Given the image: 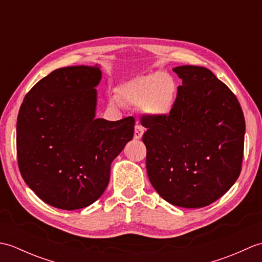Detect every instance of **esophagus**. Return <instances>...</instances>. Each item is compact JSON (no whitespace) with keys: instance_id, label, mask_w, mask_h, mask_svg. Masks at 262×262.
Here are the masks:
<instances>
[{"instance_id":"obj_1","label":"esophagus","mask_w":262,"mask_h":262,"mask_svg":"<svg viewBox=\"0 0 262 262\" xmlns=\"http://www.w3.org/2000/svg\"><path fill=\"white\" fill-rule=\"evenodd\" d=\"M143 134H144L143 126L140 125V124H137L135 126V130H134V138H135V140H140V138H142Z\"/></svg>"}]
</instances>
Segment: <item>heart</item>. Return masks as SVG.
Wrapping results in <instances>:
<instances>
[{
	"mask_svg": "<svg viewBox=\"0 0 262 262\" xmlns=\"http://www.w3.org/2000/svg\"><path fill=\"white\" fill-rule=\"evenodd\" d=\"M177 98V84L171 76L164 72L137 76L127 82L119 90V99L124 103L142 105L153 116H166L174 107ZM110 103L118 105L116 97Z\"/></svg>",
	"mask_w": 262,
	"mask_h": 262,
	"instance_id": "b5f03b06",
	"label": "heart"
}]
</instances>
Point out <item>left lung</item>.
Segmentation results:
<instances>
[{
	"label": "left lung",
	"mask_w": 262,
	"mask_h": 262,
	"mask_svg": "<svg viewBox=\"0 0 262 262\" xmlns=\"http://www.w3.org/2000/svg\"><path fill=\"white\" fill-rule=\"evenodd\" d=\"M182 80L166 116L144 115L146 170L166 202L200 208L216 202L241 173L243 111L229 86L203 66L173 69Z\"/></svg>",
	"instance_id": "8db88e82"
}]
</instances>
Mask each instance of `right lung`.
Segmentation results:
<instances>
[{
    "label": "right lung",
    "mask_w": 262,
    "mask_h": 262,
    "mask_svg": "<svg viewBox=\"0 0 262 262\" xmlns=\"http://www.w3.org/2000/svg\"><path fill=\"white\" fill-rule=\"evenodd\" d=\"M99 68L53 71L27 93L16 122L20 173L42 202L60 209L93 204L107 188L113 160L134 136V117L94 118Z\"/></svg>",
    "instance_id": "right-lung-1"
}]
</instances>
